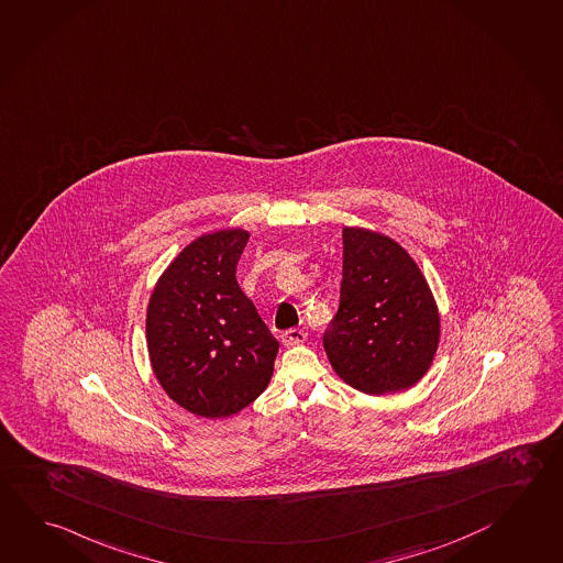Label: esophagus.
Here are the masks:
<instances>
[{
  "label": "esophagus",
  "instance_id": "obj_1",
  "mask_svg": "<svg viewBox=\"0 0 563 563\" xmlns=\"http://www.w3.org/2000/svg\"><path fill=\"white\" fill-rule=\"evenodd\" d=\"M307 339V333L303 329L291 328L284 331V335H282V341H284V345L286 347H294V345H301L303 341Z\"/></svg>",
  "mask_w": 563,
  "mask_h": 563
}]
</instances>
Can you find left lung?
Returning <instances> with one entry per match:
<instances>
[{"label":"left lung","mask_w":563,"mask_h":563,"mask_svg":"<svg viewBox=\"0 0 563 563\" xmlns=\"http://www.w3.org/2000/svg\"><path fill=\"white\" fill-rule=\"evenodd\" d=\"M439 338L434 297L405 247L343 228L341 299L323 333L339 377L367 395L410 389L429 371Z\"/></svg>","instance_id":"8db88e82"}]
</instances>
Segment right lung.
Segmentation results:
<instances>
[{
    "label": "right lung",
    "mask_w": 563,
    "mask_h": 563,
    "mask_svg": "<svg viewBox=\"0 0 563 563\" xmlns=\"http://www.w3.org/2000/svg\"><path fill=\"white\" fill-rule=\"evenodd\" d=\"M250 234L200 235L154 287L146 345L166 395L183 409L220 419L264 393L279 343L235 279Z\"/></svg>",
    "instance_id": "1"
}]
</instances>
